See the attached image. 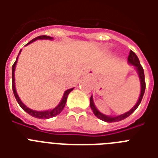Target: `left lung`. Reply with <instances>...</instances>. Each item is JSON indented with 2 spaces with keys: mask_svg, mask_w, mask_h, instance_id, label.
I'll return each mask as SVG.
<instances>
[{
  "mask_svg": "<svg viewBox=\"0 0 158 158\" xmlns=\"http://www.w3.org/2000/svg\"><path fill=\"white\" fill-rule=\"evenodd\" d=\"M128 61L129 63H130L131 64H133L134 66H135V68L137 69L138 72H139V75L140 79V83H141V93H140L139 98V101L136 103V105L134 106V107L131 109L130 110H129L128 112L123 114V115H118V116H107V115H105L103 114H102L100 111H98V110L97 109L96 106H94V100H93V97L91 96L90 98V106H91L92 110L94 111V115H96L97 117L99 118L100 120H104L106 122H116V121H120V120H122L124 119H125L126 117H128L129 115H130L134 111H135L136 109L138 108V106H139L140 102L142 101L143 97V94H144L145 92V88H146V84H145V77H144V71H143V68L142 67L141 64H140L139 60L138 58V56H136L133 51L130 50V54H129V56H128Z\"/></svg>",
  "mask_w": 158,
  "mask_h": 158,
  "instance_id": "8db88e82",
  "label": "left lung"
}]
</instances>
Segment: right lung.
Wrapping results in <instances>:
<instances>
[{
    "label": "right lung",
    "mask_w": 158,
    "mask_h": 158,
    "mask_svg": "<svg viewBox=\"0 0 158 158\" xmlns=\"http://www.w3.org/2000/svg\"><path fill=\"white\" fill-rule=\"evenodd\" d=\"M37 39H52V37H49V36H47V35H42V36H38L37 38H33V40H31L29 43H28L26 45H28L29 43H33L34 42L35 40ZM21 52V51H20ZM19 52V53H20ZM18 55V56H19ZM18 56L16 58V60L15 62L13 64V66H12V89H13V93H14V95L15 97L16 100L18 102L19 105L20 106L21 108L23 109V110H25L26 112L29 114L30 115L33 116V117H36V118H39V119H48V118H52L53 116H56V115H59L60 113L61 112V110H63V108L64 107V106H65V103H66V100H67V98H68V95L70 92L73 90V89H69L68 90L64 92V96L62 98L61 101L60 102V104L57 106L56 107H55L54 109L52 110H44V111H38V110H31L29 109L28 107H27L24 104L21 102V100L19 99V98L18 94L16 93V90H15V64H16V62H17V60H18Z\"/></svg>",
    "instance_id": "right-lung-1"
}]
</instances>
